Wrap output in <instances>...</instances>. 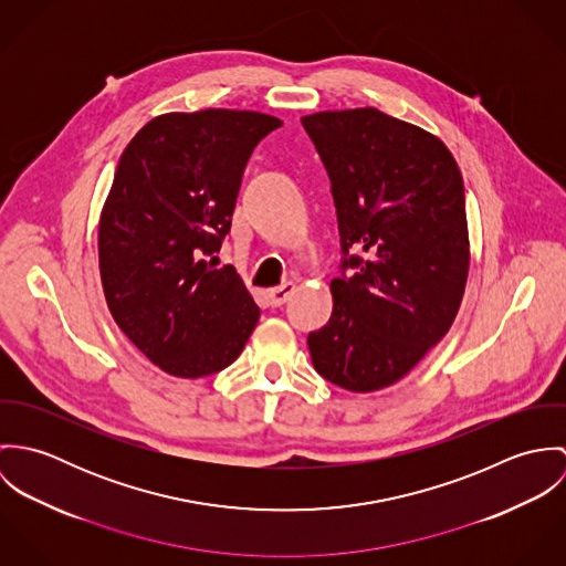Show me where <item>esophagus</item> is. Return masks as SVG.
Wrapping results in <instances>:
<instances>
[{"instance_id":"obj_1","label":"esophagus","mask_w":566,"mask_h":566,"mask_svg":"<svg viewBox=\"0 0 566 566\" xmlns=\"http://www.w3.org/2000/svg\"><path fill=\"white\" fill-rule=\"evenodd\" d=\"M292 294H294V283H283V285L272 287V290H268V292H265L268 303H270L272 307H281V305L292 296Z\"/></svg>"}]
</instances>
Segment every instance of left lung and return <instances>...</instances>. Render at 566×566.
<instances>
[{"instance_id": "8db88e82", "label": "left lung", "mask_w": 566, "mask_h": 566, "mask_svg": "<svg viewBox=\"0 0 566 566\" xmlns=\"http://www.w3.org/2000/svg\"><path fill=\"white\" fill-rule=\"evenodd\" d=\"M301 122L331 180L342 245L333 314L307 337L312 361L344 390L375 392L458 316L469 276L464 180L438 137L377 108Z\"/></svg>"}]
</instances>
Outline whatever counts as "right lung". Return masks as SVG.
Returning <instances> with one entry per match:
<instances>
[{
	"mask_svg": "<svg viewBox=\"0 0 566 566\" xmlns=\"http://www.w3.org/2000/svg\"><path fill=\"white\" fill-rule=\"evenodd\" d=\"M283 122L207 108L148 122L117 163L97 252L106 305L161 370L198 379L231 366L259 321L233 265L206 256L231 231L243 169Z\"/></svg>",
	"mask_w": 566,
	"mask_h": 566,
	"instance_id": "obj_1",
	"label": "right lung"
}]
</instances>
